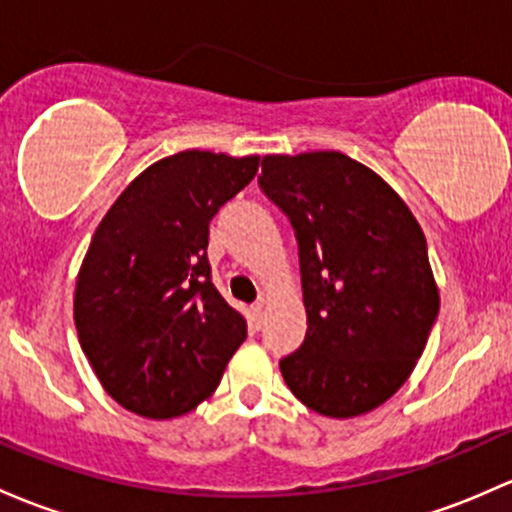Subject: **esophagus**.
<instances>
[{
	"instance_id": "1",
	"label": "esophagus",
	"mask_w": 512,
	"mask_h": 512,
	"mask_svg": "<svg viewBox=\"0 0 512 512\" xmlns=\"http://www.w3.org/2000/svg\"><path fill=\"white\" fill-rule=\"evenodd\" d=\"M252 319H255L257 328L262 326V321H265V301H257V304L252 306Z\"/></svg>"
}]
</instances>
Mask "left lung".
I'll return each instance as SVG.
<instances>
[{"instance_id": "left-lung-1", "label": "left lung", "mask_w": 512, "mask_h": 512, "mask_svg": "<svg viewBox=\"0 0 512 512\" xmlns=\"http://www.w3.org/2000/svg\"><path fill=\"white\" fill-rule=\"evenodd\" d=\"M262 193L299 245L306 338L279 370L324 417H358L410 378L439 316L427 240L375 171L341 152L262 159Z\"/></svg>"}]
</instances>
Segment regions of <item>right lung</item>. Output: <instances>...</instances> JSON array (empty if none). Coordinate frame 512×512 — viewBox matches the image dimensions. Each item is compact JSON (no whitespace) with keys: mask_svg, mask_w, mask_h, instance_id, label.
Masks as SVG:
<instances>
[{"mask_svg":"<svg viewBox=\"0 0 512 512\" xmlns=\"http://www.w3.org/2000/svg\"><path fill=\"white\" fill-rule=\"evenodd\" d=\"M260 157L188 149L149 166L95 230L75 328L105 390L142 417L169 419L211 397L247 338L215 289L208 225L250 184Z\"/></svg>","mask_w":512,"mask_h":512,"instance_id":"obj_1","label":"right lung"}]
</instances>
